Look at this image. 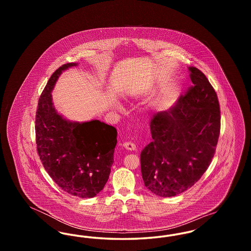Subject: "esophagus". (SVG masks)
Wrapping results in <instances>:
<instances>
[{
    "label": "esophagus",
    "instance_id": "1",
    "mask_svg": "<svg viewBox=\"0 0 251 251\" xmlns=\"http://www.w3.org/2000/svg\"><path fill=\"white\" fill-rule=\"evenodd\" d=\"M122 147L128 151H135L136 150L135 144L131 143V142H125V143L122 144Z\"/></svg>",
    "mask_w": 251,
    "mask_h": 251
}]
</instances>
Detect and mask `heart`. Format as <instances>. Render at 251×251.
Returning a JSON list of instances; mask_svg holds the SVG:
<instances>
[{
	"label": "heart",
	"instance_id": "1",
	"mask_svg": "<svg viewBox=\"0 0 251 251\" xmlns=\"http://www.w3.org/2000/svg\"><path fill=\"white\" fill-rule=\"evenodd\" d=\"M135 93H137V89H133V90L130 91V94H131V95H134Z\"/></svg>",
	"mask_w": 251,
	"mask_h": 251
}]
</instances>
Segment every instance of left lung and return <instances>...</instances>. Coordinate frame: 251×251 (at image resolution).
I'll use <instances>...</instances> for the list:
<instances>
[{
    "mask_svg": "<svg viewBox=\"0 0 251 251\" xmlns=\"http://www.w3.org/2000/svg\"><path fill=\"white\" fill-rule=\"evenodd\" d=\"M194 85L167 111L151 120L152 141L141 151L145 186L156 196L174 197L192 187L210 166L220 132L215 89L195 67Z\"/></svg>",
    "mask_w": 251,
    "mask_h": 251,
    "instance_id": "left-lung-1",
    "label": "left lung"
}]
</instances>
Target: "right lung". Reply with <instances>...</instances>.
I'll return each mask as SVG.
<instances>
[{
    "label": "right lung",
    "mask_w": 251,
    "mask_h": 251,
    "mask_svg": "<svg viewBox=\"0 0 251 251\" xmlns=\"http://www.w3.org/2000/svg\"><path fill=\"white\" fill-rule=\"evenodd\" d=\"M78 66L68 63L52 73L38 100L37 152L50 178L74 197L90 199L107 182L117 145V129L100 120L71 121L60 115L51 91L62 72Z\"/></svg>",
    "instance_id": "obj_1"
}]
</instances>
